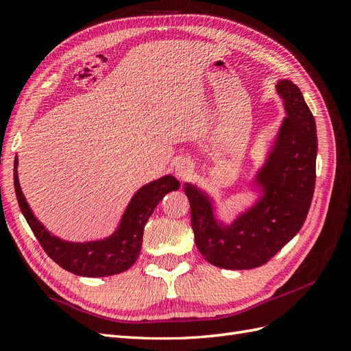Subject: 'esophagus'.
I'll return each instance as SVG.
<instances>
[{
    "mask_svg": "<svg viewBox=\"0 0 351 351\" xmlns=\"http://www.w3.org/2000/svg\"><path fill=\"white\" fill-rule=\"evenodd\" d=\"M190 170H191L190 166L185 165V163H178L176 165V172L181 178H185L188 173H190Z\"/></svg>",
    "mask_w": 351,
    "mask_h": 351,
    "instance_id": "obj_1",
    "label": "esophagus"
}]
</instances>
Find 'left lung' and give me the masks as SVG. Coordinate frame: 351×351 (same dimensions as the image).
<instances>
[{
	"mask_svg": "<svg viewBox=\"0 0 351 351\" xmlns=\"http://www.w3.org/2000/svg\"><path fill=\"white\" fill-rule=\"evenodd\" d=\"M286 119L256 184L264 195L231 226L213 217L209 197L191 184L184 191L190 200L195 246L206 261L227 269H250L267 264L302 227L316 184V121L298 86L277 83Z\"/></svg>",
	"mask_w": 351,
	"mask_h": 351,
	"instance_id": "left-lung-1",
	"label": "left lung"
}]
</instances>
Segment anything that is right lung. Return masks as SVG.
<instances>
[{
  "label": "right lung",
  "instance_id": "obj_1",
  "mask_svg": "<svg viewBox=\"0 0 351 351\" xmlns=\"http://www.w3.org/2000/svg\"><path fill=\"white\" fill-rule=\"evenodd\" d=\"M13 178L17 203H19L23 217L29 223L34 236L40 241L44 252L66 271L84 277H106L129 269L139 256L143 228H145L148 218L157 208L160 200L167 193L176 191L181 185L172 175L143 185L133 195L123 215L119 228L111 237L87 241V243H69V241L51 236L41 226V222L34 217L19 185L17 158L14 160Z\"/></svg>",
  "mask_w": 351,
  "mask_h": 351
}]
</instances>
